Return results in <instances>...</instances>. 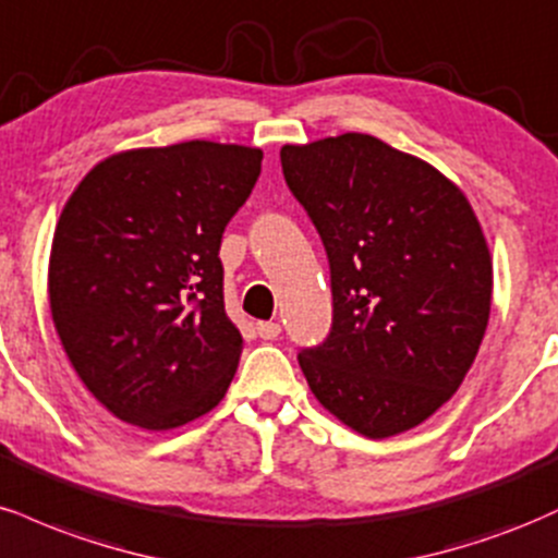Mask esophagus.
<instances>
[{"instance_id": "obj_1", "label": "esophagus", "mask_w": 558, "mask_h": 558, "mask_svg": "<svg viewBox=\"0 0 558 558\" xmlns=\"http://www.w3.org/2000/svg\"><path fill=\"white\" fill-rule=\"evenodd\" d=\"M255 331H258L260 339H277L281 333V326L277 320H260V324H255Z\"/></svg>"}]
</instances>
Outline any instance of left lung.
Wrapping results in <instances>:
<instances>
[{
  "label": "left lung",
  "instance_id": "1",
  "mask_svg": "<svg viewBox=\"0 0 558 558\" xmlns=\"http://www.w3.org/2000/svg\"><path fill=\"white\" fill-rule=\"evenodd\" d=\"M279 156L331 268V333L298 355L307 386L357 434H404L454 397L486 333L494 264L481 221L436 167L373 135Z\"/></svg>",
  "mask_w": 558,
  "mask_h": 558
}]
</instances>
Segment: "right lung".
I'll return each instance as SVG.
<instances>
[{
	"instance_id": "add662e5",
	"label": "right lung",
	"mask_w": 558,
	"mask_h": 558,
	"mask_svg": "<svg viewBox=\"0 0 558 558\" xmlns=\"http://www.w3.org/2000/svg\"><path fill=\"white\" fill-rule=\"evenodd\" d=\"M264 150L187 141L98 161L49 255V305L72 368L120 421L180 428L214 410L242 333L225 311L221 234Z\"/></svg>"
}]
</instances>
